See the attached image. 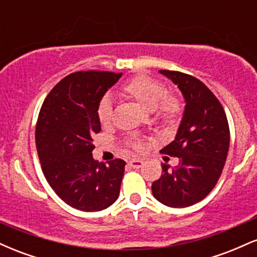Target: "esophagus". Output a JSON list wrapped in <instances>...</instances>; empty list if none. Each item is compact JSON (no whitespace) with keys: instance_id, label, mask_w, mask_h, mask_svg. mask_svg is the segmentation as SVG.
Instances as JSON below:
<instances>
[{"instance_id":"obj_1","label":"esophagus","mask_w":257,"mask_h":257,"mask_svg":"<svg viewBox=\"0 0 257 257\" xmlns=\"http://www.w3.org/2000/svg\"><path fill=\"white\" fill-rule=\"evenodd\" d=\"M129 166L132 168H134V169H139V168H141L144 166V161L143 159H132V161H129Z\"/></svg>"}]
</instances>
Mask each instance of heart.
Here are the masks:
<instances>
[{
  "instance_id": "obj_1",
  "label": "heart",
  "mask_w": 257,
  "mask_h": 257,
  "mask_svg": "<svg viewBox=\"0 0 257 257\" xmlns=\"http://www.w3.org/2000/svg\"><path fill=\"white\" fill-rule=\"evenodd\" d=\"M123 91L147 111L157 114L159 119L172 122L180 113V101L176 96L166 95L162 82L147 76H137L123 87ZM113 117V104L110 95H105L98 106V118L102 125H108Z\"/></svg>"
}]
</instances>
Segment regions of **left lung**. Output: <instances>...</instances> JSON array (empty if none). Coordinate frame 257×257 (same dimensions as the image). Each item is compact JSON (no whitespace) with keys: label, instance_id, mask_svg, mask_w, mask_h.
Segmentation results:
<instances>
[{"label":"left lung","instance_id":"1","mask_svg":"<svg viewBox=\"0 0 257 257\" xmlns=\"http://www.w3.org/2000/svg\"><path fill=\"white\" fill-rule=\"evenodd\" d=\"M178 85L185 110L175 139L162 152L179 158V166L162 163L163 174L152 184L153 197L172 208H186L205 198L222 173L229 147V128L223 107L198 78L159 70Z\"/></svg>","mask_w":257,"mask_h":257}]
</instances>
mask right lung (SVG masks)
<instances>
[{
    "instance_id": "right-lung-1",
    "label": "right lung",
    "mask_w": 257,
    "mask_h": 257,
    "mask_svg": "<svg viewBox=\"0 0 257 257\" xmlns=\"http://www.w3.org/2000/svg\"><path fill=\"white\" fill-rule=\"evenodd\" d=\"M122 73L75 72L61 79L44 99L36 124V147L44 176L66 204L100 211L119 196L125 162L108 164L93 157V135L101 131L100 100Z\"/></svg>"
}]
</instances>
